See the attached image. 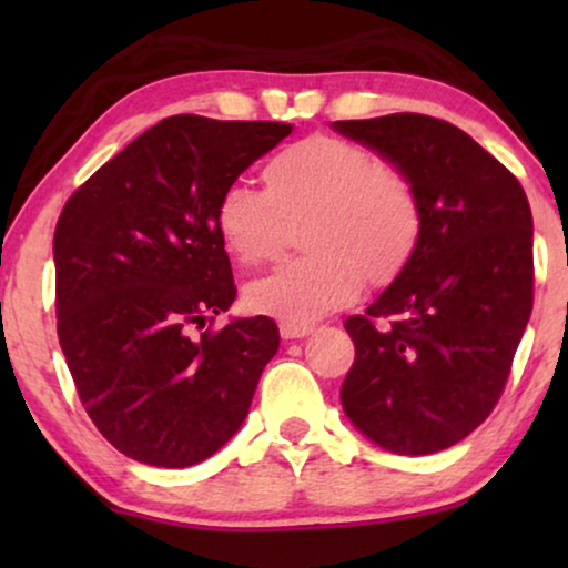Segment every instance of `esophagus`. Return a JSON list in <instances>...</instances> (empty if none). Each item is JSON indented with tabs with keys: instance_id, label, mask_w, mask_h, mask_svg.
Returning a JSON list of instances; mask_svg holds the SVG:
<instances>
[{
	"instance_id": "obj_1",
	"label": "esophagus",
	"mask_w": 568,
	"mask_h": 568,
	"mask_svg": "<svg viewBox=\"0 0 568 568\" xmlns=\"http://www.w3.org/2000/svg\"><path fill=\"white\" fill-rule=\"evenodd\" d=\"M278 333H282L284 341H300V338H307L310 333H313V325L282 323V325H278Z\"/></svg>"
}]
</instances>
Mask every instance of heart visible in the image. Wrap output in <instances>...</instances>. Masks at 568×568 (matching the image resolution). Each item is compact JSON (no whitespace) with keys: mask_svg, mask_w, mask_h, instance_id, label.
<instances>
[{"mask_svg":"<svg viewBox=\"0 0 568 568\" xmlns=\"http://www.w3.org/2000/svg\"><path fill=\"white\" fill-rule=\"evenodd\" d=\"M266 185L232 181L216 199V230L245 263L266 261L294 216L315 212L305 258L282 261L245 286L261 315L307 325L346 307L364 284H387L414 261L424 206L406 170L352 139L313 134L268 160Z\"/></svg>","mask_w":568,"mask_h":568,"instance_id":"obj_1","label":"heart"}]
</instances>
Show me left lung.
<instances>
[{"mask_svg": "<svg viewBox=\"0 0 568 568\" xmlns=\"http://www.w3.org/2000/svg\"><path fill=\"white\" fill-rule=\"evenodd\" d=\"M333 129L406 170L424 206L414 261L344 323L356 356L341 406L387 453H439L484 424L507 385L532 313L530 204L517 178L447 121L393 113Z\"/></svg>", "mask_w": 568, "mask_h": 568, "instance_id": "1", "label": "left lung"}]
</instances>
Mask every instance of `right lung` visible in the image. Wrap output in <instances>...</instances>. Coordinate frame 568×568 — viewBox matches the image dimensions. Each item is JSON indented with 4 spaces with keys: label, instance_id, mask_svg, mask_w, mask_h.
I'll use <instances>...</instances> for the list:
<instances>
[{
    "label": "right lung",
    "instance_id": "right-lung-1",
    "mask_svg": "<svg viewBox=\"0 0 568 568\" xmlns=\"http://www.w3.org/2000/svg\"><path fill=\"white\" fill-rule=\"evenodd\" d=\"M292 123L170 115L67 201L53 232L57 328L92 424L131 460L189 468L243 426L278 352L271 317L204 331L235 302L222 189Z\"/></svg>",
    "mask_w": 568,
    "mask_h": 568
}]
</instances>
